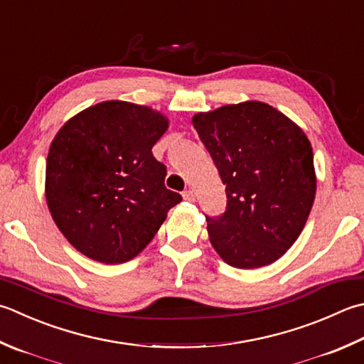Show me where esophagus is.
Listing matches in <instances>:
<instances>
[{"label":"esophagus","instance_id":"34e87169","mask_svg":"<svg viewBox=\"0 0 364 364\" xmlns=\"http://www.w3.org/2000/svg\"><path fill=\"white\" fill-rule=\"evenodd\" d=\"M183 198L186 202H194L196 200V196H194V192H192L191 189H186L183 192Z\"/></svg>","mask_w":364,"mask_h":364}]
</instances>
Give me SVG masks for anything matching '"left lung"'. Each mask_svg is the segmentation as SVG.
<instances>
[{
	"label": "left lung",
	"mask_w": 364,
	"mask_h": 364,
	"mask_svg": "<svg viewBox=\"0 0 364 364\" xmlns=\"http://www.w3.org/2000/svg\"><path fill=\"white\" fill-rule=\"evenodd\" d=\"M192 124L225 184V211L206 218L213 247L235 268L276 262L300 237L314 203L309 139L282 112L260 101L200 112Z\"/></svg>",
	"instance_id": "1"
}]
</instances>
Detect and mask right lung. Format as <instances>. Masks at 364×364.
Masks as SVG:
<instances>
[{
	"label": "right lung",
	"mask_w": 364,
	"mask_h": 364,
	"mask_svg": "<svg viewBox=\"0 0 364 364\" xmlns=\"http://www.w3.org/2000/svg\"><path fill=\"white\" fill-rule=\"evenodd\" d=\"M168 119L151 107L105 101L56 132L46 198L56 227L78 252L115 265L140 254L181 196L151 153Z\"/></svg>",
	"instance_id": "1"
}]
</instances>
